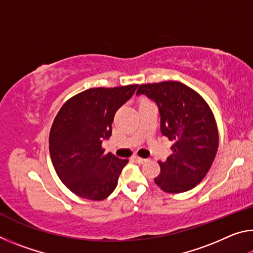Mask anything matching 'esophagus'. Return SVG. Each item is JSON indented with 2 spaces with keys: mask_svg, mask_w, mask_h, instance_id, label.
Returning a JSON list of instances; mask_svg holds the SVG:
<instances>
[{
  "mask_svg": "<svg viewBox=\"0 0 253 253\" xmlns=\"http://www.w3.org/2000/svg\"><path fill=\"white\" fill-rule=\"evenodd\" d=\"M132 160H134L137 163V164H144V163L146 162V160H145V158L138 157V156H135L134 158H132Z\"/></svg>",
  "mask_w": 253,
  "mask_h": 253,
  "instance_id": "1",
  "label": "esophagus"
}]
</instances>
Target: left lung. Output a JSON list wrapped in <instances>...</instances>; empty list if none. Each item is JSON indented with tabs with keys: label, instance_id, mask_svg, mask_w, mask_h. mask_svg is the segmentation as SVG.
I'll return each mask as SVG.
<instances>
[{
	"label": "left lung",
	"instance_id": "1",
	"mask_svg": "<svg viewBox=\"0 0 253 253\" xmlns=\"http://www.w3.org/2000/svg\"><path fill=\"white\" fill-rule=\"evenodd\" d=\"M137 95L156 102L162 134L174 142L172 155L158 162L161 174L154 182L168 193L192 190L211 169L219 146L211 108L198 92L177 81L140 84Z\"/></svg>",
	"mask_w": 253,
	"mask_h": 253
}]
</instances>
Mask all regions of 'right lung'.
Instances as JSON below:
<instances>
[{"label": "right lung", "mask_w": 253, "mask_h": 253, "mask_svg": "<svg viewBox=\"0 0 253 253\" xmlns=\"http://www.w3.org/2000/svg\"><path fill=\"white\" fill-rule=\"evenodd\" d=\"M138 84L90 88L67 100L54 118L49 151L59 178L80 198L101 201L113 193L128 160L105 154L116 111Z\"/></svg>", "instance_id": "add662e5"}]
</instances>
